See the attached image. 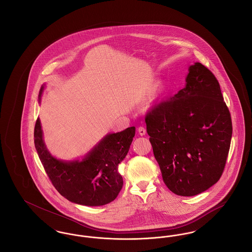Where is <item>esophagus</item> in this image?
Listing matches in <instances>:
<instances>
[{
	"label": "esophagus",
	"mask_w": 252,
	"mask_h": 252,
	"mask_svg": "<svg viewBox=\"0 0 252 252\" xmlns=\"http://www.w3.org/2000/svg\"><path fill=\"white\" fill-rule=\"evenodd\" d=\"M138 133H139L141 136H144V135H145V133H146V129L144 128V126H139Z\"/></svg>",
	"instance_id": "esophagus-1"
}]
</instances>
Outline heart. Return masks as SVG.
<instances>
[{"instance_id": "heart-1", "label": "heart", "mask_w": 252, "mask_h": 252, "mask_svg": "<svg viewBox=\"0 0 252 252\" xmlns=\"http://www.w3.org/2000/svg\"><path fill=\"white\" fill-rule=\"evenodd\" d=\"M163 91V86L161 84L158 85L156 88V92H155V96H158L161 94V92Z\"/></svg>"}]
</instances>
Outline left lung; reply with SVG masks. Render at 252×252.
<instances>
[{
    "label": "left lung",
    "mask_w": 252,
    "mask_h": 252,
    "mask_svg": "<svg viewBox=\"0 0 252 252\" xmlns=\"http://www.w3.org/2000/svg\"><path fill=\"white\" fill-rule=\"evenodd\" d=\"M154 156L170 191L192 196L208 190L224 171L232 124L220 86L199 62L189 67L186 85L146 116Z\"/></svg>",
    "instance_id": "left-lung-1"
}]
</instances>
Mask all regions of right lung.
<instances>
[{
  "mask_svg": "<svg viewBox=\"0 0 252 252\" xmlns=\"http://www.w3.org/2000/svg\"><path fill=\"white\" fill-rule=\"evenodd\" d=\"M44 85L39 91L40 102ZM135 126L106 135L82 158L62 160L52 156L43 141L39 118L34 142L37 155L52 184L69 201L84 206H103L113 201L123 187L118 165L126 158L135 136Z\"/></svg>",
  "mask_w": 252,
  "mask_h": 252,
  "instance_id": "1",
  "label": "right lung"
}]
</instances>
